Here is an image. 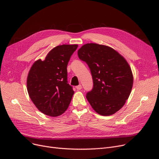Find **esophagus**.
Segmentation results:
<instances>
[{
  "label": "esophagus",
  "mask_w": 159,
  "mask_h": 159,
  "mask_svg": "<svg viewBox=\"0 0 159 159\" xmlns=\"http://www.w3.org/2000/svg\"><path fill=\"white\" fill-rule=\"evenodd\" d=\"M76 89H78V90H80V89H81V88H82V86H81V85H77L76 86Z\"/></svg>",
  "instance_id": "34e87169"
}]
</instances>
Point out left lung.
Wrapping results in <instances>:
<instances>
[{"label": "left lung", "mask_w": 159, "mask_h": 159, "mask_svg": "<svg viewBox=\"0 0 159 159\" xmlns=\"http://www.w3.org/2000/svg\"><path fill=\"white\" fill-rule=\"evenodd\" d=\"M89 68L93 88L86 94L98 114L109 116L121 109L133 87V74L124 57L111 48L90 43L78 51Z\"/></svg>", "instance_id": "obj_1"}]
</instances>
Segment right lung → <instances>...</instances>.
Returning <instances> with one entry per match:
<instances>
[{
    "label": "right lung",
    "instance_id": "add662e5",
    "mask_svg": "<svg viewBox=\"0 0 159 159\" xmlns=\"http://www.w3.org/2000/svg\"><path fill=\"white\" fill-rule=\"evenodd\" d=\"M78 45L55 47L44 61L34 62L27 78V89L32 102L42 113L56 117L68 109L74 91L68 83L67 66Z\"/></svg>",
    "mask_w": 159,
    "mask_h": 159
}]
</instances>
